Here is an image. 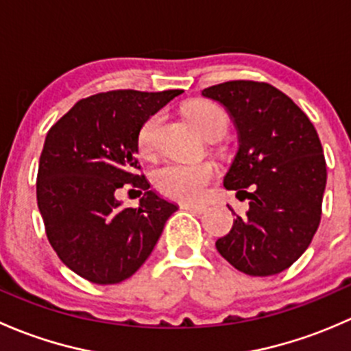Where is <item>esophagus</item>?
Listing matches in <instances>:
<instances>
[{
    "label": "esophagus",
    "instance_id": "1",
    "mask_svg": "<svg viewBox=\"0 0 351 351\" xmlns=\"http://www.w3.org/2000/svg\"><path fill=\"white\" fill-rule=\"evenodd\" d=\"M182 208H185V210H192V212H197V214H202V212H205V205L202 204H182Z\"/></svg>",
    "mask_w": 351,
    "mask_h": 351
}]
</instances>
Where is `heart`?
<instances>
[{"label": "heart", "instance_id": "1", "mask_svg": "<svg viewBox=\"0 0 351 351\" xmlns=\"http://www.w3.org/2000/svg\"><path fill=\"white\" fill-rule=\"evenodd\" d=\"M183 113L207 141L222 137L229 127L228 112L214 101L193 100L185 105ZM161 122V113H153L141 123L137 149L146 158H151L158 149V130ZM215 173L217 168L212 162H166L156 169L153 180L156 189L165 197L180 202H197L205 197Z\"/></svg>", "mask_w": 351, "mask_h": 351}]
</instances>
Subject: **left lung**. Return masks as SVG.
I'll return each instance as SVG.
<instances>
[{
	"label": "left lung",
	"mask_w": 351,
	"mask_h": 351,
	"mask_svg": "<svg viewBox=\"0 0 351 351\" xmlns=\"http://www.w3.org/2000/svg\"><path fill=\"white\" fill-rule=\"evenodd\" d=\"M202 95L224 105L238 129L239 149L224 186L250 200L246 215H236L215 247L243 274H280L307 250L321 221L326 161L319 136L306 113L268 83L228 81Z\"/></svg>",
	"instance_id": "8db88e82"
}]
</instances>
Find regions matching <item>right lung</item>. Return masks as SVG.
<instances>
[{
  "mask_svg": "<svg viewBox=\"0 0 351 351\" xmlns=\"http://www.w3.org/2000/svg\"><path fill=\"white\" fill-rule=\"evenodd\" d=\"M115 90L77 101L45 137L38 161L37 205L45 234L67 268L93 284L132 277L154 250L173 202L137 175V132L147 117L182 95ZM145 190L139 208H122L114 192Z\"/></svg>",
  "mask_w": 351,
  "mask_h": 351,
  "instance_id": "right-lung-1",
  "label": "right lung"
}]
</instances>
